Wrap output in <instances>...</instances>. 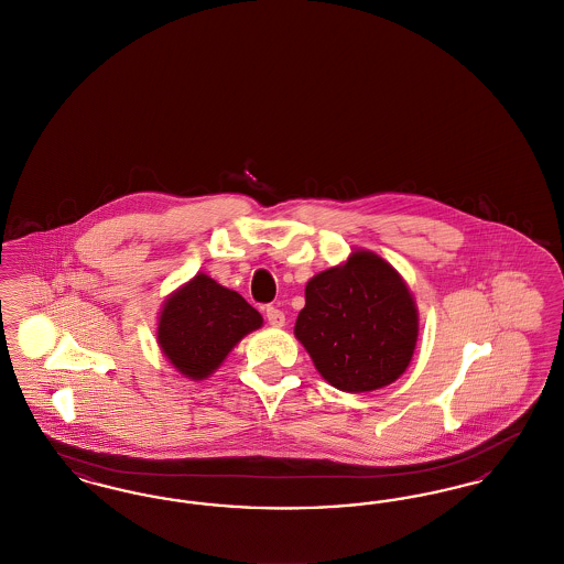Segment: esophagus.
Listing matches in <instances>:
<instances>
[{"label": "esophagus", "instance_id": "obj_1", "mask_svg": "<svg viewBox=\"0 0 564 564\" xmlns=\"http://www.w3.org/2000/svg\"><path fill=\"white\" fill-rule=\"evenodd\" d=\"M267 319H269L272 327H283V325H285V315H283V311H279L276 306H269V308H267Z\"/></svg>", "mask_w": 564, "mask_h": 564}]
</instances>
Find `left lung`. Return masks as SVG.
I'll list each match as a JSON object with an SVG mask.
<instances>
[{
  "instance_id": "8db88e82",
  "label": "left lung",
  "mask_w": 564,
  "mask_h": 564,
  "mask_svg": "<svg viewBox=\"0 0 564 564\" xmlns=\"http://www.w3.org/2000/svg\"><path fill=\"white\" fill-rule=\"evenodd\" d=\"M294 334L336 389L368 393L395 382L412 361L419 308L402 274L375 251L317 272L304 290Z\"/></svg>"
}]
</instances>
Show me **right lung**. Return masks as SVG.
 <instances>
[{
	"mask_svg": "<svg viewBox=\"0 0 564 564\" xmlns=\"http://www.w3.org/2000/svg\"><path fill=\"white\" fill-rule=\"evenodd\" d=\"M262 323L241 294L198 272L162 302L156 340L180 375L205 380Z\"/></svg>",
	"mask_w": 564,
	"mask_h": 564,
	"instance_id": "obj_1",
	"label": "right lung"
}]
</instances>
